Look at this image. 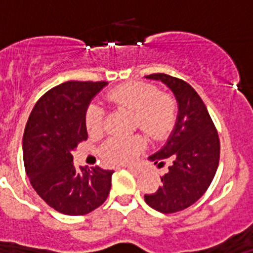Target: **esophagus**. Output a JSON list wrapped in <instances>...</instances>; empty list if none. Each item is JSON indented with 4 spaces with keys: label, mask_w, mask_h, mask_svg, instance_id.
I'll list each match as a JSON object with an SVG mask.
<instances>
[{
    "label": "esophagus",
    "mask_w": 253,
    "mask_h": 253,
    "mask_svg": "<svg viewBox=\"0 0 253 253\" xmlns=\"http://www.w3.org/2000/svg\"><path fill=\"white\" fill-rule=\"evenodd\" d=\"M128 169L130 172H133V173H139L140 172V169H138V167H134V166H128Z\"/></svg>",
    "instance_id": "1"
}]
</instances>
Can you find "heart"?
Here are the masks:
<instances>
[{"instance_id": "1", "label": "heart", "mask_w": 253, "mask_h": 253, "mask_svg": "<svg viewBox=\"0 0 253 253\" xmlns=\"http://www.w3.org/2000/svg\"><path fill=\"white\" fill-rule=\"evenodd\" d=\"M106 101L135 114V126H139L153 139H162L172 130L177 118V105L171 95L161 93L154 84L129 82L109 91ZM105 114L101 106L90 104L84 113V125L90 135L97 137L104 130ZM146 147L140 135L110 138L100 148L102 161L109 165H124L137 157Z\"/></svg>"}]
</instances>
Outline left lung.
<instances>
[{
    "instance_id": "8db88e82",
    "label": "left lung",
    "mask_w": 253,
    "mask_h": 253,
    "mask_svg": "<svg viewBox=\"0 0 253 253\" xmlns=\"http://www.w3.org/2000/svg\"><path fill=\"white\" fill-rule=\"evenodd\" d=\"M161 81L175 95L178 104L177 122L169 140L149 160L158 167L169 161L162 185L144 200L161 213L169 214L191 207L210 186L219 165L220 142L208 109L193 87L180 78L165 73L146 76Z\"/></svg>"
}]
</instances>
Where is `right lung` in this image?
<instances>
[{"mask_svg": "<svg viewBox=\"0 0 253 253\" xmlns=\"http://www.w3.org/2000/svg\"><path fill=\"white\" fill-rule=\"evenodd\" d=\"M107 82L68 81L44 93L24 131V165L44 202L67 215H84L104 204L113 169L77 167L72 152L87 139L84 113Z\"/></svg>", "mask_w": 253, "mask_h": 253, "instance_id": "right-lung-1", "label": "right lung"}]
</instances>
